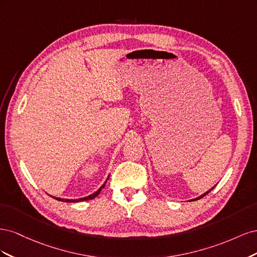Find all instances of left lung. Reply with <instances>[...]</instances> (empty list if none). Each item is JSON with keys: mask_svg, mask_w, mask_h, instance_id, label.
Instances as JSON below:
<instances>
[{"mask_svg": "<svg viewBox=\"0 0 257 257\" xmlns=\"http://www.w3.org/2000/svg\"><path fill=\"white\" fill-rule=\"evenodd\" d=\"M210 191H211V190H210ZM210 191H208V192H206V193H205V194H204V195H201V196H200V197H198V198H196V199H193V200H197V199H199V198H201V197H204V196H206V195H207V194H208V193H209V192H210Z\"/></svg>", "mask_w": 257, "mask_h": 257, "instance_id": "left-lung-1", "label": "left lung"}]
</instances>
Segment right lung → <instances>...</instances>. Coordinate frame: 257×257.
<instances>
[{
    "label": "right lung",
    "mask_w": 257,
    "mask_h": 257,
    "mask_svg": "<svg viewBox=\"0 0 257 257\" xmlns=\"http://www.w3.org/2000/svg\"><path fill=\"white\" fill-rule=\"evenodd\" d=\"M105 184H103V186L100 189H98L94 194H92V195L88 196V197H83V198H78V199H61V198H57V200H60V201H66V203H77V201H83V200H89V199H93L94 197H96L98 194L100 193V191H102V189L104 188ZM56 198V197H54Z\"/></svg>",
    "instance_id": "add662e5"
}]
</instances>
